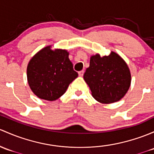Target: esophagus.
Instances as JSON below:
<instances>
[{
	"mask_svg": "<svg viewBox=\"0 0 154 154\" xmlns=\"http://www.w3.org/2000/svg\"><path fill=\"white\" fill-rule=\"evenodd\" d=\"M78 74H79V76H80V77H82V76H83V74H84V71L83 70L80 71V72H78Z\"/></svg>",
	"mask_w": 154,
	"mask_h": 154,
	"instance_id": "obj_1",
	"label": "esophagus"
}]
</instances>
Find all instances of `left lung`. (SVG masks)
<instances>
[{
  "label": "left lung",
  "instance_id": "8db88e82",
  "mask_svg": "<svg viewBox=\"0 0 154 154\" xmlns=\"http://www.w3.org/2000/svg\"><path fill=\"white\" fill-rule=\"evenodd\" d=\"M83 78L93 97L103 103L119 101L131 85V73L127 64L113 51L102 57L100 54L92 56Z\"/></svg>",
  "mask_w": 154,
  "mask_h": 154
}]
</instances>
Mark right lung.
Masks as SVG:
<instances>
[{
    "instance_id": "right-lung-1",
    "label": "right lung",
    "mask_w": 154,
    "mask_h": 154,
    "mask_svg": "<svg viewBox=\"0 0 154 154\" xmlns=\"http://www.w3.org/2000/svg\"><path fill=\"white\" fill-rule=\"evenodd\" d=\"M77 76L67 51H52L50 46L37 53L27 67L30 88L39 98L49 101L60 97Z\"/></svg>"
}]
</instances>
